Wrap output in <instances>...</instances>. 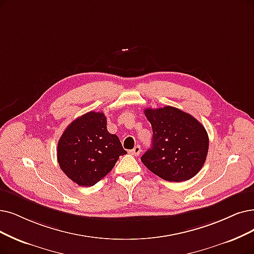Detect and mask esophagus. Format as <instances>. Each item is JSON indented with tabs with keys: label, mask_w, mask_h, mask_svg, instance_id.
<instances>
[{
	"label": "esophagus",
	"mask_w": 254,
	"mask_h": 254,
	"mask_svg": "<svg viewBox=\"0 0 254 254\" xmlns=\"http://www.w3.org/2000/svg\"><path fill=\"white\" fill-rule=\"evenodd\" d=\"M131 152V153H132L133 155H135V156H138L139 154H140V152H141V149H140V146H135L132 150H131L130 151Z\"/></svg>",
	"instance_id": "obj_1"
}]
</instances>
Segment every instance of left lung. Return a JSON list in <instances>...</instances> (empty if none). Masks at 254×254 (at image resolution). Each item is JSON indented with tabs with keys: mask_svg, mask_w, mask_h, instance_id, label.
<instances>
[{
	"mask_svg": "<svg viewBox=\"0 0 254 254\" xmlns=\"http://www.w3.org/2000/svg\"><path fill=\"white\" fill-rule=\"evenodd\" d=\"M151 123L152 147L141 162L167 181L194 177L203 167L208 152V135L198 120L176 107L145 109Z\"/></svg>",
	"mask_w": 254,
	"mask_h": 254,
	"instance_id": "left-lung-1",
	"label": "left lung"
}]
</instances>
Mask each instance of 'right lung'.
<instances>
[{
	"instance_id": "obj_1",
	"label": "right lung",
	"mask_w": 254,
	"mask_h": 254,
	"mask_svg": "<svg viewBox=\"0 0 254 254\" xmlns=\"http://www.w3.org/2000/svg\"><path fill=\"white\" fill-rule=\"evenodd\" d=\"M103 113H89L70 123L57 145V160L64 173L80 187L95 186L127 152L119 137L107 130Z\"/></svg>"
}]
</instances>
